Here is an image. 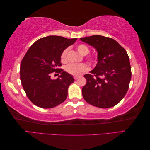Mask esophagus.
<instances>
[{"label": "esophagus", "instance_id": "1", "mask_svg": "<svg viewBox=\"0 0 150 150\" xmlns=\"http://www.w3.org/2000/svg\"><path fill=\"white\" fill-rule=\"evenodd\" d=\"M79 78V76H74V79H75V80H76V79H78Z\"/></svg>", "mask_w": 150, "mask_h": 150}]
</instances>
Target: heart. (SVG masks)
<instances>
[{"instance_id": "b5f03b06", "label": "heart", "mask_w": 150, "mask_h": 150, "mask_svg": "<svg viewBox=\"0 0 150 150\" xmlns=\"http://www.w3.org/2000/svg\"><path fill=\"white\" fill-rule=\"evenodd\" d=\"M76 49L78 52L83 56L87 55L90 51L89 47L84 44H80L76 46ZM67 51V49H65L61 54V59L63 62L66 61ZM86 59L91 64H94L96 61V58L94 56H88L86 57ZM64 69L67 73L74 76H78L83 73V72L88 71L89 70V67L84 63H81V64H72V63H71V64L66 65Z\"/></svg>"}]
</instances>
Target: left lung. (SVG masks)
I'll list each match as a JSON object with an SVG mask.
<instances>
[{
    "label": "left lung",
    "instance_id": "left-lung-1",
    "mask_svg": "<svg viewBox=\"0 0 150 150\" xmlns=\"http://www.w3.org/2000/svg\"><path fill=\"white\" fill-rule=\"evenodd\" d=\"M83 42L96 49L98 63L84 76L87 83L82 94L84 100L101 108L115 106L128 91L131 78L129 56L115 40L95 35L82 38Z\"/></svg>",
    "mask_w": 150,
    "mask_h": 150
}]
</instances>
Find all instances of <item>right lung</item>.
<instances>
[{"mask_svg":"<svg viewBox=\"0 0 150 150\" xmlns=\"http://www.w3.org/2000/svg\"><path fill=\"white\" fill-rule=\"evenodd\" d=\"M76 40L49 35L38 39L25 54L21 64V81L27 96L35 106L52 108L66 100L68 88L74 79L59 68L62 66L61 54ZM53 71L60 74L56 80L50 78Z\"/></svg>","mask_w":150,"mask_h":150,"instance_id":"obj_1","label":"right lung"}]
</instances>
